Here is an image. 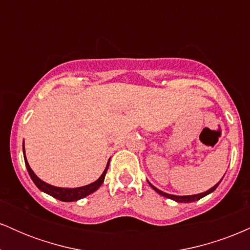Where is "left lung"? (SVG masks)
<instances>
[{"instance_id": "8db88e82", "label": "left lung", "mask_w": 250, "mask_h": 250, "mask_svg": "<svg viewBox=\"0 0 250 250\" xmlns=\"http://www.w3.org/2000/svg\"><path fill=\"white\" fill-rule=\"evenodd\" d=\"M222 179H223V177H222ZM220 182H221V181H220ZM220 182H219V183H216V185H215L214 187H211L210 189H208V190H207V191H205V193L194 194V195H183V196H180V195H173V194H168V193H165V191L160 190L159 188L154 187V186L151 185V183L149 182V181H148L149 186H150V187L153 188L154 190L156 191L157 194L162 195V196L167 197V199H170V200H173V201H175V202H181V203H190V202H195V201H199L200 199H202V197L207 196V195L211 194V193H213V191L215 190V189H216L217 187H219Z\"/></svg>"}]
</instances>
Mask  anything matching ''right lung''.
Returning a JSON list of instances; mask_svg holds the SVG:
<instances>
[{
	"label": "right lung",
	"mask_w": 250,
	"mask_h": 250,
	"mask_svg": "<svg viewBox=\"0 0 250 250\" xmlns=\"http://www.w3.org/2000/svg\"><path fill=\"white\" fill-rule=\"evenodd\" d=\"M23 157H24L25 167H27L28 173H29L31 180H33V182L35 183L36 187L39 188L41 191H43V193L50 195V196L55 197V199L60 200V201H63V202H73V201H79V200L83 199V197L88 196V195L93 194L94 191H96L97 189L101 187L102 183L104 182L105 173H107L108 167H109V162H110V159H109L107 166H105V169L103 170L101 176H100L96 181H94V182L89 183V185H87V186H82V187L63 188V187H56V186H51V185H49V183L44 182V181H42L35 173H34L33 169L30 168L29 163H28V161H27V157H25L24 141H23Z\"/></svg>",
	"instance_id": "obj_1"
}]
</instances>
